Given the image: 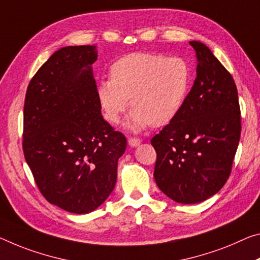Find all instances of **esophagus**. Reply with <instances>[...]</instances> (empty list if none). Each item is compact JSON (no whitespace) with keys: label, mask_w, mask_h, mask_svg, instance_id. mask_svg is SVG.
Returning a JSON list of instances; mask_svg holds the SVG:
<instances>
[{"label":"esophagus","mask_w":260,"mask_h":260,"mask_svg":"<svg viewBox=\"0 0 260 260\" xmlns=\"http://www.w3.org/2000/svg\"><path fill=\"white\" fill-rule=\"evenodd\" d=\"M141 143V140L138 138H128V145L131 147H138Z\"/></svg>","instance_id":"34e87169"}]
</instances>
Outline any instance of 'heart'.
Instances as JSON below:
<instances>
[{
    "label": "heart",
    "mask_w": 260,
    "mask_h": 260,
    "mask_svg": "<svg viewBox=\"0 0 260 260\" xmlns=\"http://www.w3.org/2000/svg\"><path fill=\"white\" fill-rule=\"evenodd\" d=\"M189 81V67L182 57L133 53L111 66L110 80L101 82L97 96L112 123L132 105L134 110L126 125L141 131L149 125H167L179 113Z\"/></svg>",
    "instance_id": "obj_1"
}]
</instances>
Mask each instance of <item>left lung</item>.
<instances>
[{
  "label": "left lung",
  "instance_id": "1",
  "mask_svg": "<svg viewBox=\"0 0 260 260\" xmlns=\"http://www.w3.org/2000/svg\"><path fill=\"white\" fill-rule=\"evenodd\" d=\"M197 77L179 113L151 139L154 178L176 203L198 204L228 180L241 137V109L230 73L200 41Z\"/></svg>",
  "mask_w": 260,
  "mask_h": 260
}]
</instances>
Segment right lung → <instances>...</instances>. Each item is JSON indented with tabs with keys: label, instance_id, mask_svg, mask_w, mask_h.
<instances>
[{
	"label": "right lung",
	"instance_id": "add662e5",
	"mask_svg": "<svg viewBox=\"0 0 260 260\" xmlns=\"http://www.w3.org/2000/svg\"><path fill=\"white\" fill-rule=\"evenodd\" d=\"M96 46L60 48L35 74L24 103L23 151L49 204L94 211L117 182L127 140L103 119L91 64Z\"/></svg>",
	"mask_w": 260,
	"mask_h": 260
}]
</instances>
